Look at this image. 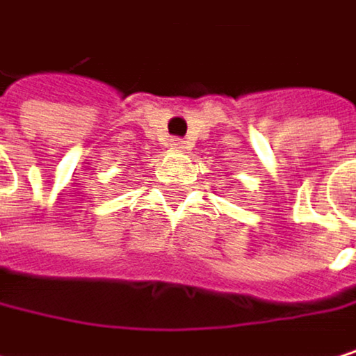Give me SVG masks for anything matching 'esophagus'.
I'll use <instances>...</instances> for the list:
<instances>
[{"label":"esophagus","mask_w":356,"mask_h":356,"mask_svg":"<svg viewBox=\"0 0 356 356\" xmlns=\"http://www.w3.org/2000/svg\"><path fill=\"white\" fill-rule=\"evenodd\" d=\"M170 149H175V152H184V149H186V141L179 139V137L170 139Z\"/></svg>","instance_id":"34e87169"}]
</instances>
